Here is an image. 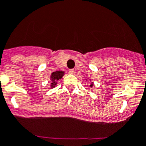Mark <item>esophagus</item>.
Here are the masks:
<instances>
[{
    "mask_svg": "<svg viewBox=\"0 0 146 146\" xmlns=\"http://www.w3.org/2000/svg\"><path fill=\"white\" fill-rule=\"evenodd\" d=\"M69 73L71 74H74L75 73V71L74 69H69Z\"/></svg>",
    "mask_w": 146,
    "mask_h": 146,
    "instance_id": "esophagus-1",
    "label": "esophagus"
}]
</instances>
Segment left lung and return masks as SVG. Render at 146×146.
I'll list each match as a JSON object with an SVG mask.
<instances>
[{"instance_id":"obj_1","label":"left lung","mask_w":146,"mask_h":146,"mask_svg":"<svg viewBox=\"0 0 146 146\" xmlns=\"http://www.w3.org/2000/svg\"><path fill=\"white\" fill-rule=\"evenodd\" d=\"M93 84L91 83L90 85V88H92V87H93Z\"/></svg>"}]
</instances>
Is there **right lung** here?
<instances>
[{"label":"right lung","instance_id":"add662e5","mask_svg":"<svg viewBox=\"0 0 146 146\" xmlns=\"http://www.w3.org/2000/svg\"><path fill=\"white\" fill-rule=\"evenodd\" d=\"M64 75V72H62V71H56V72L51 73V76H50V80H51L50 88H54L56 85L57 81L61 80Z\"/></svg>","mask_w":146,"mask_h":146}]
</instances>
